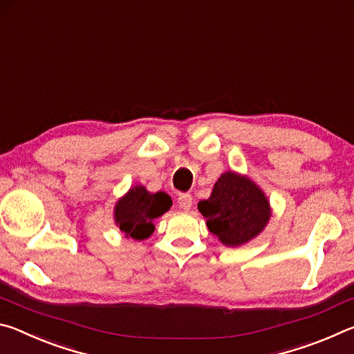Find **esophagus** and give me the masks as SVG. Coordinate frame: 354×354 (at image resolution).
I'll return each mask as SVG.
<instances>
[{"label":"esophagus","instance_id":"esophagus-1","mask_svg":"<svg viewBox=\"0 0 354 354\" xmlns=\"http://www.w3.org/2000/svg\"><path fill=\"white\" fill-rule=\"evenodd\" d=\"M178 203H179V206H181V209H184V211H190L192 206H194V196L189 194H183V195H179Z\"/></svg>","mask_w":354,"mask_h":354}]
</instances>
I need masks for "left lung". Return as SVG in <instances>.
Wrapping results in <instances>:
<instances>
[{
    "label": "left lung",
    "mask_w": 354,
    "mask_h": 354,
    "mask_svg": "<svg viewBox=\"0 0 354 354\" xmlns=\"http://www.w3.org/2000/svg\"><path fill=\"white\" fill-rule=\"evenodd\" d=\"M209 231L225 247H241L263 231L272 217L267 195L253 179L225 171L207 200L198 203Z\"/></svg>",
    "instance_id": "left-lung-1"
}]
</instances>
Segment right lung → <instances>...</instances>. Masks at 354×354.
Returning a JSON list of instances; mask_svg holds the SVG:
<instances>
[{"label":"right lung","mask_w":354,"mask_h":354,"mask_svg":"<svg viewBox=\"0 0 354 354\" xmlns=\"http://www.w3.org/2000/svg\"><path fill=\"white\" fill-rule=\"evenodd\" d=\"M171 205L165 192L151 194L143 185H134L113 206V221L124 237L145 241L156 230L154 220L169 211Z\"/></svg>","instance_id":"obj_1"}]
</instances>
